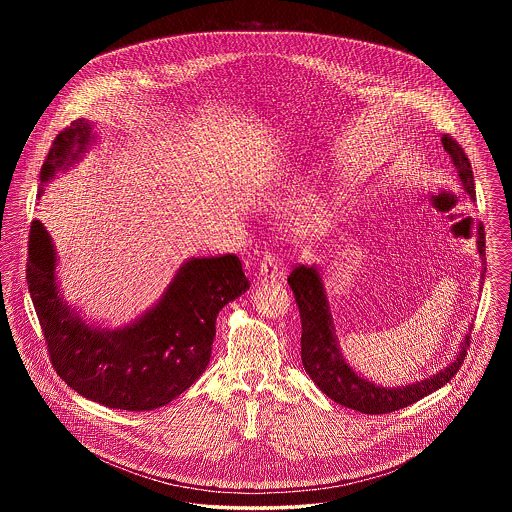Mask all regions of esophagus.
Returning <instances> with one entry per match:
<instances>
[{
  "label": "esophagus",
  "mask_w": 512,
  "mask_h": 512,
  "mask_svg": "<svg viewBox=\"0 0 512 512\" xmlns=\"http://www.w3.org/2000/svg\"><path fill=\"white\" fill-rule=\"evenodd\" d=\"M278 276H280L278 259L274 257V253L267 251V253L263 255V261L259 263V278H261L263 282H274V280H278Z\"/></svg>",
  "instance_id": "obj_1"
}]
</instances>
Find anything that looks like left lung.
Segmentation results:
<instances>
[{"instance_id":"1","label":"left lung","mask_w":512,"mask_h":512,"mask_svg":"<svg viewBox=\"0 0 512 512\" xmlns=\"http://www.w3.org/2000/svg\"><path fill=\"white\" fill-rule=\"evenodd\" d=\"M443 149L449 153L457 176L463 184L464 192L470 199H476L474 190V174L470 161L453 136L443 134ZM478 251L482 261L486 257V236L484 228H478ZM486 270V268H484ZM484 278V274H482ZM288 284L295 295V303L299 307L301 317V363L311 380L317 384L322 393L330 399L349 407L353 411L365 414H386L409 407L418 399L430 395L432 391L443 388L461 368L466 357V349L470 347V334L464 336L461 351L451 365L439 370L438 374L409 384L403 388H382L365 378H361L341 357L338 338L334 334V324L330 307L326 301V293L322 286V278L315 267L299 265L288 276Z\"/></svg>"}]
</instances>
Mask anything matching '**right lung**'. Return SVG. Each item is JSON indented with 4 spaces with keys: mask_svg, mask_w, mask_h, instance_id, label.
Instances as JSON below:
<instances>
[{
    "mask_svg": "<svg viewBox=\"0 0 512 512\" xmlns=\"http://www.w3.org/2000/svg\"><path fill=\"white\" fill-rule=\"evenodd\" d=\"M90 142L92 126L84 119L57 134L40 171L38 197ZM55 261L48 230L32 220L26 282L49 361L76 393L121 411H153L188 390L209 365L220 309L249 288L236 255L190 259L153 309L111 332L88 326L63 303Z\"/></svg>",
    "mask_w": 512,
    "mask_h": 512,
    "instance_id": "right-lung-1",
    "label": "right lung"
}]
</instances>
